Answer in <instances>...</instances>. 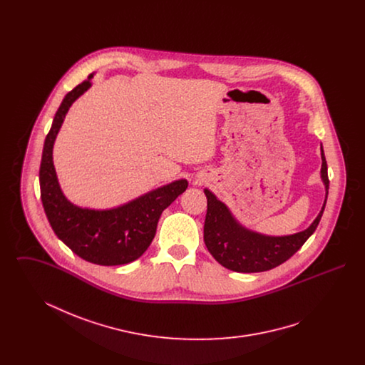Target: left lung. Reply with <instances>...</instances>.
I'll use <instances>...</instances> for the list:
<instances>
[{
  "label": "left lung",
  "instance_id": "obj_1",
  "mask_svg": "<svg viewBox=\"0 0 365 365\" xmlns=\"http://www.w3.org/2000/svg\"><path fill=\"white\" fill-rule=\"evenodd\" d=\"M322 180L326 186V200L320 213L307 230L293 235L271 237L247 230L232 216L226 204L205 189L208 209L204 225V241L209 253L223 267L235 272H262L289 260L307 242L319 226L329 195L327 161L322 148Z\"/></svg>",
  "mask_w": 365,
  "mask_h": 365
}]
</instances>
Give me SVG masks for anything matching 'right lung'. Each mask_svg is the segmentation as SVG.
<instances>
[{"mask_svg":"<svg viewBox=\"0 0 365 365\" xmlns=\"http://www.w3.org/2000/svg\"><path fill=\"white\" fill-rule=\"evenodd\" d=\"M93 73L71 90L57 109L43 143L39 168L41 200L54 234L81 259L98 265H122L139 259L156 235L163 210L187 189L179 179L112 209L81 208L67 200L53 165V145L71 105L91 86Z\"/></svg>","mask_w":365,"mask_h":365,"instance_id":"add662e5","label":"right lung"}]
</instances>
